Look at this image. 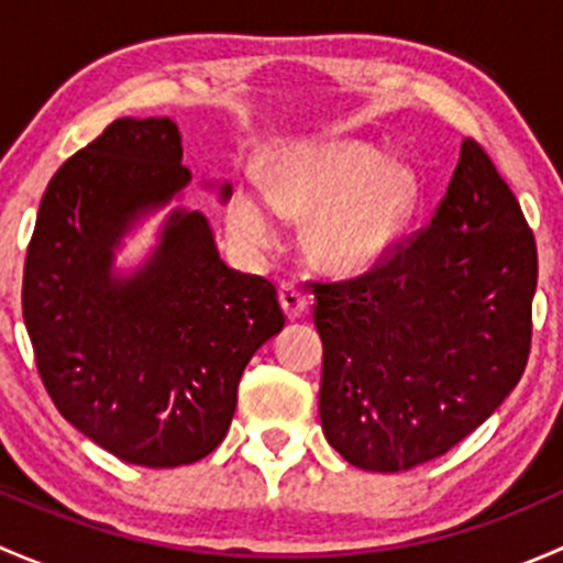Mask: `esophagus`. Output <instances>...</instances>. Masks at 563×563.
Returning <instances> with one entry per match:
<instances>
[{
  "instance_id": "esophagus-1",
  "label": "esophagus",
  "mask_w": 563,
  "mask_h": 563,
  "mask_svg": "<svg viewBox=\"0 0 563 563\" xmlns=\"http://www.w3.org/2000/svg\"><path fill=\"white\" fill-rule=\"evenodd\" d=\"M280 305L283 310H286V316L291 318H299L305 316V310H308V294L302 291L299 286H294V283H283L280 286Z\"/></svg>"
}]
</instances>
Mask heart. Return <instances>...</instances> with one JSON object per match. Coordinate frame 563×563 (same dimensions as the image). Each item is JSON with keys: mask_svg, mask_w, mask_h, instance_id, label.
<instances>
[{"mask_svg": "<svg viewBox=\"0 0 563 563\" xmlns=\"http://www.w3.org/2000/svg\"><path fill=\"white\" fill-rule=\"evenodd\" d=\"M269 192L242 185L231 192L225 220L242 247L275 242L277 209L308 218V245L321 266L343 275L371 269L406 231L417 207V179L389 168L382 150L362 141L299 144L269 168Z\"/></svg>", "mask_w": 563, "mask_h": 563, "instance_id": "obj_1", "label": "heart"}]
</instances>
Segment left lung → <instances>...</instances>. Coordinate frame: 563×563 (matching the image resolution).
<instances>
[{
    "label": "left lung",
    "instance_id": "1",
    "mask_svg": "<svg viewBox=\"0 0 563 563\" xmlns=\"http://www.w3.org/2000/svg\"><path fill=\"white\" fill-rule=\"evenodd\" d=\"M537 272L518 198L465 139L430 225L362 275L310 283L329 444L395 474L474 433L526 371Z\"/></svg>",
    "mask_w": 563,
    "mask_h": 563
}]
</instances>
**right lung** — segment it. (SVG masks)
I'll list each match as a JSON object with an SVG mask.
<instances>
[{
	"mask_svg": "<svg viewBox=\"0 0 563 563\" xmlns=\"http://www.w3.org/2000/svg\"><path fill=\"white\" fill-rule=\"evenodd\" d=\"M187 181L172 119L111 122L51 176L21 286L54 406L95 444L146 468L196 463L225 439L242 371L286 323L266 277L220 261L201 212H174L144 269L111 275L128 225Z\"/></svg>",
	"mask_w": 563,
	"mask_h": 563,
	"instance_id": "right-lung-1",
	"label": "right lung"
}]
</instances>
